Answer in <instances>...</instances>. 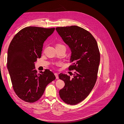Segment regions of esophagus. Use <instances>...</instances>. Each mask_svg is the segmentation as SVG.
Returning <instances> with one entry per match:
<instances>
[{
    "label": "esophagus",
    "instance_id": "esophagus-1",
    "mask_svg": "<svg viewBox=\"0 0 124 124\" xmlns=\"http://www.w3.org/2000/svg\"><path fill=\"white\" fill-rule=\"evenodd\" d=\"M54 74H55V76H56V78H57V79H58L59 78H58V73H56V72H55Z\"/></svg>",
    "mask_w": 124,
    "mask_h": 124
}]
</instances>
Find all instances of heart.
Masks as SVG:
<instances>
[{
  "label": "heart",
  "instance_id": "1",
  "mask_svg": "<svg viewBox=\"0 0 124 124\" xmlns=\"http://www.w3.org/2000/svg\"><path fill=\"white\" fill-rule=\"evenodd\" d=\"M62 45H61V44H58V45H57V46H62Z\"/></svg>",
  "mask_w": 124,
  "mask_h": 124
}]
</instances>
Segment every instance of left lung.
<instances>
[{
  "mask_svg": "<svg viewBox=\"0 0 124 124\" xmlns=\"http://www.w3.org/2000/svg\"><path fill=\"white\" fill-rule=\"evenodd\" d=\"M56 30L70 48L72 65L69 70H74L72 78L67 74H59L65 83L59 96L65 103L75 105L84 100L94 87L100 63L99 48L94 37L83 28L71 26Z\"/></svg>",
  "mask_w": 124,
  "mask_h": 124,
  "instance_id": "1",
  "label": "left lung"
}]
</instances>
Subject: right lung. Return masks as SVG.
<instances>
[{
    "label": "right lung",
    "instance_id": "right-lung-1",
    "mask_svg": "<svg viewBox=\"0 0 124 124\" xmlns=\"http://www.w3.org/2000/svg\"><path fill=\"white\" fill-rule=\"evenodd\" d=\"M54 30L26 27L14 36L9 45L7 68L15 93L25 102L38 100L47 84L55 80L52 71L46 69L38 73L35 67L37 58L41 56L44 42Z\"/></svg>",
    "mask_w": 124,
    "mask_h": 124
}]
</instances>
